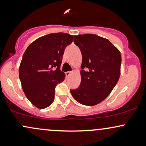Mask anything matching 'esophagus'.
Instances as JSON below:
<instances>
[{"label":"esophagus","instance_id":"esophagus-1","mask_svg":"<svg viewBox=\"0 0 146 146\" xmlns=\"http://www.w3.org/2000/svg\"><path fill=\"white\" fill-rule=\"evenodd\" d=\"M66 76H70V75H71V73H72V72L71 71H67V72H66Z\"/></svg>","mask_w":146,"mask_h":146}]
</instances>
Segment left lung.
Returning <instances> with one entry per match:
<instances>
[{
    "mask_svg": "<svg viewBox=\"0 0 146 146\" xmlns=\"http://www.w3.org/2000/svg\"><path fill=\"white\" fill-rule=\"evenodd\" d=\"M74 43L82 56L81 83L71 90L73 98L86 106H95L104 100L120 76L121 53L108 39L95 34L74 36Z\"/></svg>",
    "mask_w": 146,
    "mask_h": 146,
    "instance_id": "left-lung-1",
    "label": "left lung"
}]
</instances>
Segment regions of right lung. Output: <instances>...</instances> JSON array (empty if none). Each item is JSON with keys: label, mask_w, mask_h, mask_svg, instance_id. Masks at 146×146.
<instances>
[{"label": "right lung", "mask_w": 146, "mask_h": 146, "mask_svg": "<svg viewBox=\"0 0 146 146\" xmlns=\"http://www.w3.org/2000/svg\"><path fill=\"white\" fill-rule=\"evenodd\" d=\"M73 36L50 33L33 41L23 54L19 67L22 88L31 103L40 109L54 101L55 88L65 78L60 70L65 48Z\"/></svg>", "instance_id": "add662e5"}]
</instances>
